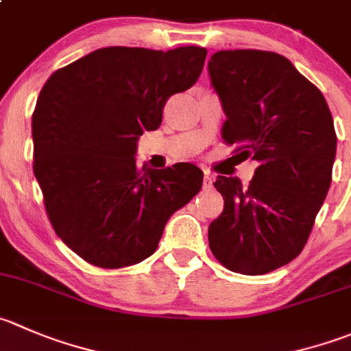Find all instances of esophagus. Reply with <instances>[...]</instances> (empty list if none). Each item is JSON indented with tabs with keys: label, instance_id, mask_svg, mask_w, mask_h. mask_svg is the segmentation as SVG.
I'll list each match as a JSON object with an SVG mask.
<instances>
[{
	"label": "esophagus",
	"instance_id": "esophagus-1",
	"mask_svg": "<svg viewBox=\"0 0 351 351\" xmlns=\"http://www.w3.org/2000/svg\"><path fill=\"white\" fill-rule=\"evenodd\" d=\"M213 183H214V176L210 175L209 171H206V175H204V182H202L204 190H210V189H213Z\"/></svg>",
	"mask_w": 351,
	"mask_h": 351
}]
</instances>
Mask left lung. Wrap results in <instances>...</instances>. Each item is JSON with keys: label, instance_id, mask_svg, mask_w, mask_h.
Instances as JSON below:
<instances>
[{"label": "left lung", "instance_id": "1", "mask_svg": "<svg viewBox=\"0 0 351 351\" xmlns=\"http://www.w3.org/2000/svg\"><path fill=\"white\" fill-rule=\"evenodd\" d=\"M209 75L226 113L224 144L258 161L247 189L238 178L214 182L224 209L209 224L210 252L233 273H271L304 250L331 185V111L321 90L271 51H217Z\"/></svg>", "mask_w": 351, "mask_h": 351}]
</instances>
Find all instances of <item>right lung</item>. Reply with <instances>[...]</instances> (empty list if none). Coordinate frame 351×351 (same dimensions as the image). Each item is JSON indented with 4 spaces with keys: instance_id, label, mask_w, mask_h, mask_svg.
I'll list each match as a JSON object with an SVG mask.
<instances>
[{
    "instance_id": "right-lung-1",
    "label": "right lung",
    "mask_w": 351,
    "mask_h": 351,
    "mask_svg": "<svg viewBox=\"0 0 351 351\" xmlns=\"http://www.w3.org/2000/svg\"><path fill=\"white\" fill-rule=\"evenodd\" d=\"M206 47L111 46L54 71L32 114L34 175L58 237L104 269L152 255L166 221L197 195L204 173L190 162L145 169L137 141L158 130L165 104L190 89Z\"/></svg>"
}]
</instances>
